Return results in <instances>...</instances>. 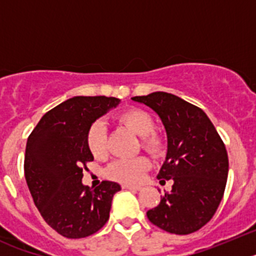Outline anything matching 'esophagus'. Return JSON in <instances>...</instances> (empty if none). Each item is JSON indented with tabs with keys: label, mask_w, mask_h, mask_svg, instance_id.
Segmentation results:
<instances>
[{
	"label": "esophagus",
	"mask_w": 256,
	"mask_h": 256,
	"mask_svg": "<svg viewBox=\"0 0 256 256\" xmlns=\"http://www.w3.org/2000/svg\"><path fill=\"white\" fill-rule=\"evenodd\" d=\"M124 190H130V191H140L141 187L140 186H130V184H123Z\"/></svg>",
	"instance_id": "esophagus-1"
}]
</instances>
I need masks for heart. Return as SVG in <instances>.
Returning <instances> with one entry per match:
<instances>
[{
	"instance_id": "heart-1",
	"label": "heart",
	"mask_w": 256,
	"mask_h": 256,
	"mask_svg": "<svg viewBox=\"0 0 256 256\" xmlns=\"http://www.w3.org/2000/svg\"><path fill=\"white\" fill-rule=\"evenodd\" d=\"M122 124L130 132L142 138V148L151 155L158 156L164 150V141L160 136L154 133L152 118L144 110L130 108L118 115ZM105 126L102 122H94L88 128L86 142L90 152L98 158L105 154ZM150 168V162L146 158L122 159L112 162L108 169V176L118 182L134 184L144 178V172Z\"/></svg>"
}]
</instances>
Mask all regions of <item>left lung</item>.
Returning <instances> with one entry per match:
<instances>
[{
  "instance_id": "1",
  "label": "left lung",
  "mask_w": 256,
  "mask_h": 256,
  "mask_svg": "<svg viewBox=\"0 0 256 256\" xmlns=\"http://www.w3.org/2000/svg\"><path fill=\"white\" fill-rule=\"evenodd\" d=\"M132 100L155 112L166 133V155L158 180H172L173 187L148 210V220L169 234L196 232L216 214L224 194V144L208 115L176 94L154 92Z\"/></svg>"
}]
</instances>
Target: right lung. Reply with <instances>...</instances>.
Segmentation results:
<instances>
[{"label": "right lung", "mask_w": 256, "mask_h": 256, "mask_svg": "<svg viewBox=\"0 0 256 256\" xmlns=\"http://www.w3.org/2000/svg\"><path fill=\"white\" fill-rule=\"evenodd\" d=\"M120 100L76 96L42 116L26 148V180L47 224L66 238H82L102 228L120 184L104 180L96 188L82 182L86 162H92L86 142L92 123Z\"/></svg>", "instance_id": "obj_1"}]
</instances>
